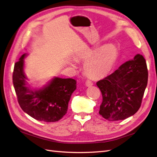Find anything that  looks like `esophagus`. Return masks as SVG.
<instances>
[{"mask_svg":"<svg viewBox=\"0 0 157 157\" xmlns=\"http://www.w3.org/2000/svg\"><path fill=\"white\" fill-rule=\"evenodd\" d=\"M86 85L87 86H90L92 85H93V81H90V80L88 79V80H86Z\"/></svg>","mask_w":157,"mask_h":157,"instance_id":"esophagus-1","label":"esophagus"}]
</instances>
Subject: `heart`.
I'll return each mask as SVG.
<instances>
[{"label":"heart","instance_id":"b5f03b06","mask_svg":"<svg viewBox=\"0 0 157 157\" xmlns=\"http://www.w3.org/2000/svg\"><path fill=\"white\" fill-rule=\"evenodd\" d=\"M117 56V49L112 44L106 46L100 51L99 48L91 50L83 57L84 60L88 61L85 71L92 76L105 75L112 68Z\"/></svg>","mask_w":157,"mask_h":157}]
</instances>
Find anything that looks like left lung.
Listing matches in <instances>:
<instances>
[{
	"label": "left lung",
	"mask_w": 157,
	"mask_h": 157,
	"mask_svg": "<svg viewBox=\"0 0 157 157\" xmlns=\"http://www.w3.org/2000/svg\"><path fill=\"white\" fill-rule=\"evenodd\" d=\"M147 82L146 60L138 54L97 82L102 96L99 114L110 121L132 116L140 107Z\"/></svg>",
	"instance_id": "left-lung-1"
}]
</instances>
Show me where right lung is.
Returning <instances> with one entry per match:
<instances>
[{
	"mask_svg": "<svg viewBox=\"0 0 157 157\" xmlns=\"http://www.w3.org/2000/svg\"><path fill=\"white\" fill-rule=\"evenodd\" d=\"M26 55H22L14 67L13 82L18 104L24 112L37 121H58L67 112L71 94L76 89V81L73 78L55 77L41 89H31L24 72Z\"/></svg>",
	"mask_w": 157,
	"mask_h": 157,
	"instance_id": "add662e5",
	"label": "right lung"
}]
</instances>
